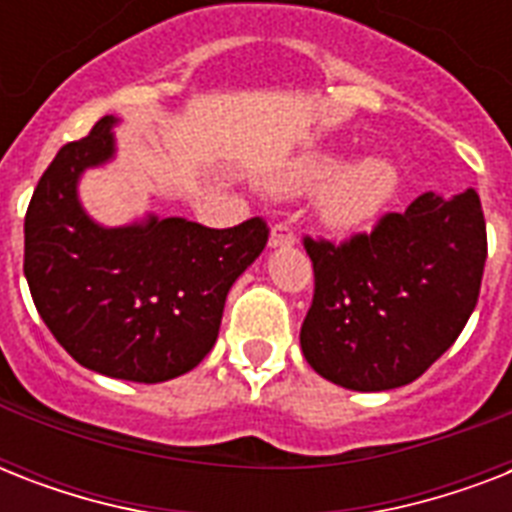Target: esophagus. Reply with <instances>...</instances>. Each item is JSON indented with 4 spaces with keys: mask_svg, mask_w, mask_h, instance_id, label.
Returning a JSON list of instances; mask_svg holds the SVG:
<instances>
[{
    "mask_svg": "<svg viewBox=\"0 0 512 512\" xmlns=\"http://www.w3.org/2000/svg\"><path fill=\"white\" fill-rule=\"evenodd\" d=\"M295 231L289 228V225L279 223L271 228V239H268V247L271 249H284V247H292L295 244Z\"/></svg>",
    "mask_w": 512,
    "mask_h": 512,
    "instance_id": "obj_1",
    "label": "esophagus"
}]
</instances>
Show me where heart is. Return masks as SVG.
<instances>
[{"label": "heart", "mask_w": 512, "mask_h": 512, "mask_svg": "<svg viewBox=\"0 0 512 512\" xmlns=\"http://www.w3.org/2000/svg\"><path fill=\"white\" fill-rule=\"evenodd\" d=\"M271 188L287 196L321 188L316 215L329 231L348 233L374 223L396 201L401 172L380 154L345 162L337 151H305L271 177Z\"/></svg>", "instance_id": "b5f03b06"}]
</instances>
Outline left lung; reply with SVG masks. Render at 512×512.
<instances>
[{
	"label": "left lung",
	"instance_id": "8db88e82",
	"mask_svg": "<svg viewBox=\"0 0 512 512\" xmlns=\"http://www.w3.org/2000/svg\"><path fill=\"white\" fill-rule=\"evenodd\" d=\"M313 260L305 361L340 388L409 385L441 358L478 303L486 223L473 188L452 199L425 191L372 233L345 244L305 236Z\"/></svg>",
	"mask_w": 512,
	"mask_h": 512
}]
</instances>
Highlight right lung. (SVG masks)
<instances>
[{
  "label": "right lung",
  "instance_id": "1",
  "mask_svg": "<svg viewBox=\"0 0 512 512\" xmlns=\"http://www.w3.org/2000/svg\"><path fill=\"white\" fill-rule=\"evenodd\" d=\"M116 124L103 116L44 170L23 225V273L68 356L106 377L151 385L191 372L212 350L225 297L265 249L268 225L252 217L217 231L154 212L116 228L95 223L79 201V180L116 156Z\"/></svg>",
  "mask_w": 512,
  "mask_h": 512
}]
</instances>
